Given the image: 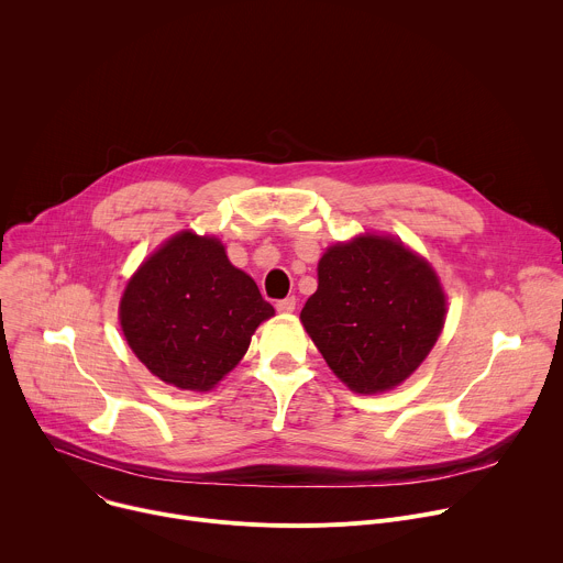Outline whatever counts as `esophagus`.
I'll return each instance as SVG.
<instances>
[{
    "label": "esophagus",
    "instance_id": "esophagus-1",
    "mask_svg": "<svg viewBox=\"0 0 563 563\" xmlns=\"http://www.w3.org/2000/svg\"><path fill=\"white\" fill-rule=\"evenodd\" d=\"M276 309H278L280 313H291V311L296 309V298H294V296H287V298L278 300V302H276Z\"/></svg>",
    "mask_w": 563,
    "mask_h": 563
}]
</instances>
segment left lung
I'll return each mask as SVG.
<instances>
[{
	"mask_svg": "<svg viewBox=\"0 0 563 563\" xmlns=\"http://www.w3.org/2000/svg\"><path fill=\"white\" fill-rule=\"evenodd\" d=\"M300 320L352 391L378 394L426 361L445 323V294L430 263L400 240L365 233L318 261V289Z\"/></svg>",
	"mask_w": 563,
	"mask_h": 563,
	"instance_id": "1",
	"label": "left lung"
}]
</instances>
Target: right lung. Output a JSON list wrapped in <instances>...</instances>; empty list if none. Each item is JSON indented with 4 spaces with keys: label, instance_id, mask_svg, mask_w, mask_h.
<instances>
[{
    "label": "right lung",
    "instance_id": "obj_1",
    "mask_svg": "<svg viewBox=\"0 0 563 563\" xmlns=\"http://www.w3.org/2000/svg\"><path fill=\"white\" fill-rule=\"evenodd\" d=\"M274 307L233 267L213 235L180 231L129 278L120 325L146 369L180 389L209 391L245 356Z\"/></svg>",
    "mask_w": 563,
    "mask_h": 563
}]
</instances>
